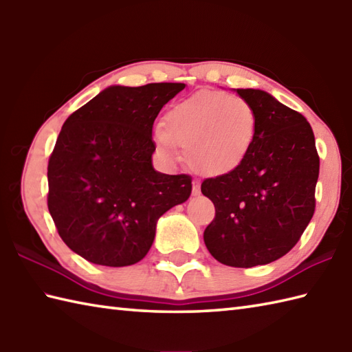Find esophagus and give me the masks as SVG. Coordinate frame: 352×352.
I'll return each instance as SVG.
<instances>
[{
  "label": "esophagus",
  "instance_id": "obj_1",
  "mask_svg": "<svg viewBox=\"0 0 352 352\" xmlns=\"http://www.w3.org/2000/svg\"><path fill=\"white\" fill-rule=\"evenodd\" d=\"M192 193H193V195H199V182L193 180V183H192Z\"/></svg>",
  "mask_w": 352,
  "mask_h": 352
}]
</instances>
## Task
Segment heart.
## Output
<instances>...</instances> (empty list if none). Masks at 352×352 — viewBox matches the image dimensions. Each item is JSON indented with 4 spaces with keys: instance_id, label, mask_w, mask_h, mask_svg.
<instances>
[{
    "instance_id": "heart-1",
    "label": "heart",
    "mask_w": 352,
    "mask_h": 352,
    "mask_svg": "<svg viewBox=\"0 0 352 352\" xmlns=\"http://www.w3.org/2000/svg\"><path fill=\"white\" fill-rule=\"evenodd\" d=\"M257 115L242 96L198 92L172 107L155 140L178 159L177 146L199 174L218 177L241 164L256 139Z\"/></svg>"
}]
</instances>
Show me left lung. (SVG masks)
I'll list each match as a JSON object with an SVG mask.
<instances>
[{"instance_id": "obj_1", "label": "left lung", "mask_w": 352, "mask_h": 352, "mask_svg": "<svg viewBox=\"0 0 352 352\" xmlns=\"http://www.w3.org/2000/svg\"><path fill=\"white\" fill-rule=\"evenodd\" d=\"M234 92L256 110V139L234 170L201 184L216 208L204 243L219 263L252 267L283 257L307 228L315 213L319 157L301 113L261 89Z\"/></svg>"}]
</instances>
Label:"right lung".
<instances>
[{
  "label": "right lung",
  "instance_id": "obj_1",
  "mask_svg": "<svg viewBox=\"0 0 352 352\" xmlns=\"http://www.w3.org/2000/svg\"><path fill=\"white\" fill-rule=\"evenodd\" d=\"M184 87L109 86L66 119L48 162V210L80 257L110 267L138 263L160 216L189 199V175L153 166V124Z\"/></svg>",
  "mask_w": 352,
  "mask_h": 352
}]
</instances>
